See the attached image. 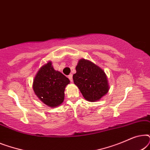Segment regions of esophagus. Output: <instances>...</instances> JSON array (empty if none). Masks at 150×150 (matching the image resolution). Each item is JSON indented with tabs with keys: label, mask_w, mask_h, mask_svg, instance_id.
Listing matches in <instances>:
<instances>
[{
	"label": "esophagus",
	"mask_w": 150,
	"mask_h": 150,
	"mask_svg": "<svg viewBox=\"0 0 150 150\" xmlns=\"http://www.w3.org/2000/svg\"><path fill=\"white\" fill-rule=\"evenodd\" d=\"M68 79H69V81H70L71 82L73 81V79H72V74H69L68 76Z\"/></svg>",
	"instance_id": "obj_1"
}]
</instances>
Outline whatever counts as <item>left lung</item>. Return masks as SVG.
I'll return each instance as SVG.
<instances>
[{
  "mask_svg": "<svg viewBox=\"0 0 150 150\" xmlns=\"http://www.w3.org/2000/svg\"><path fill=\"white\" fill-rule=\"evenodd\" d=\"M74 83L87 101L100 100L109 90L107 76L103 69L91 61L82 59L76 67Z\"/></svg>",
  "mask_w": 150,
  "mask_h": 150,
  "instance_id": "obj_1",
  "label": "left lung"
}]
</instances>
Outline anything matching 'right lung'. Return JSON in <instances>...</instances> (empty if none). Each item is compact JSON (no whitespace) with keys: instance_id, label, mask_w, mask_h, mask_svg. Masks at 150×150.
Here are the masks:
<instances>
[{"instance_id":"obj_1","label":"right lung","mask_w":150,"mask_h":150,"mask_svg":"<svg viewBox=\"0 0 150 150\" xmlns=\"http://www.w3.org/2000/svg\"><path fill=\"white\" fill-rule=\"evenodd\" d=\"M69 82L62 73L54 69L52 62L48 61L38 70L33 88L41 101L51 108H55L63 103L65 87Z\"/></svg>"}]
</instances>
